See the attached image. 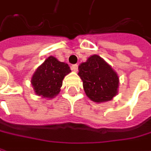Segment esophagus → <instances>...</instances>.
Instances as JSON below:
<instances>
[{
  "label": "esophagus",
  "mask_w": 151,
  "mask_h": 151,
  "mask_svg": "<svg viewBox=\"0 0 151 151\" xmlns=\"http://www.w3.org/2000/svg\"><path fill=\"white\" fill-rule=\"evenodd\" d=\"M72 69H73V71L77 72V71H78V64H73V65L72 66Z\"/></svg>",
  "instance_id": "obj_1"
}]
</instances>
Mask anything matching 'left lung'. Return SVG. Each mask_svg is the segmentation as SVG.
<instances>
[{
  "label": "left lung",
  "instance_id": "8db88e82",
  "mask_svg": "<svg viewBox=\"0 0 151 151\" xmlns=\"http://www.w3.org/2000/svg\"><path fill=\"white\" fill-rule=\"evenodd\" d=\"M85 94L93 101H111L117 94L119 78L111 67L101 56L94 55L78 67Z\"/></svg>",
  "mask_w": 151,
  "mask_h": 151
}]
</instances>
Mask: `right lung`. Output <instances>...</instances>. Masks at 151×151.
Listing matches in <instances>:
<instances>
[{
	"label": "right lung",
	"mask_w": 151,
	"mask_h": 151,
	"mask_svg": "<svg viewBox=\"0 0 151 151\" xmlns=\"http://www.w3.org/2000/svg\"><path fill=\"white\" fill-rule=\"evenodd\" d=\"M70 72L68 64L49 56L32 77L31 83L35 94L45 98H53L59 94L63 78Z\"/></svg>",
	"instance_id": "right-lung-1"
}]
</instances>
